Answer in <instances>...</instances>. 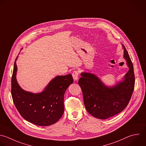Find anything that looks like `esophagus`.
Wrapping results in <instances>:
<instances>
[{"mask_svg": "<svg viewBox=\"0 0 146 146\" xmlns=\"http://www.w3.org/2000/svg\"><path fill=\"white\" fill-rule=\"evenodd\" d=\"M73 78L74 79V81H76L78 80V73L77 71H74L72 74Z\"/></svg>", "mask_w": 146, "mask_h": 146, "instance_id": "esophagus-1", "label": "esophagus"}]
</instances>
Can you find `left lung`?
<instances>
[{"instance_id":"1","label":"left lung","mask_w":146,"mask_h":146,"mask_svg":"<svg viewBox=\"0 0 146 146\" xmlns=\"http://www.w3.org/2000/svg\"><path fill=\"white\" fill-rule=\"evenodd\" d=\"M123 57L129 69L121 80L113 85H107L96 74L81 72L78 80L86 111L99 119L113 116L127 106L135 86V75L132 62L124 46Z\"/></svg>"}]
</instances>
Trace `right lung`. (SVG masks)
<instances>
[{"label": "right lung", "mask_w": 146, "mask_h": 146, "mask_svg": "<svg viewBox=\"0 0 146 146\" xmlns=\"http://www.w3.org/2000/svg\"><path fill=\"white\" fill-rule=\"evenodd\" d=\"M17 57L11 79V95L14 103L23 118L39 126L56 123L64 112V94L73 82L71 74L57 76L39 93L22 89L17 80Z\"/></svg>", "instance_id": "obj_1"}]
</instances>
